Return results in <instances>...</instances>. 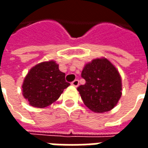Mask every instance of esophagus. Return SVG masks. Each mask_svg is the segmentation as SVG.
<instances>
[{"label": "esophagus", "mask_w": 148, "mask_h": 148, "mask_svg": "<svg viewBox=\"0 0 148 148\" xmlns=\"http://www.w3.org/2000/svg\"><path fill=\"white\" fill-rule=\"evenodd\" d=\"M71 85L74 87H77L78 86V85H79V81L77 80V79H75L74 82H71Z\"/></svg>", "instance_id": "obj_1"}]
</instances>
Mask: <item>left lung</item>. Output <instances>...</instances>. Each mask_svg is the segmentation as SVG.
I'll return each mask as SVG.
<instances>
[{"label":"left lung","mask_w":148,"mask_h":148,"mask_svg":"<svg viewBox=\"0 0 148 148\" xmlns=\"http://www.w3.org/2000/svg\"><path fill=\"white\" fill-rule=\"evenodd\" d=\"M85 85L77 87L84 104L95 112H105L116 106L122 94L121 77L107 58H96L82 72Z\"/></svg>","instance_id":"obj_1"}]
</instances>
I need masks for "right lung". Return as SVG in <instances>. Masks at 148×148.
<instances>
[{"label": "right lung", "instance_id": "1", "mask_svg": "<svg viewBox=\"0 0 148 148\" xmlns=\"http://www.w3.org/2000/svg\"><path fill=\"white\" fill-rule=\"evenodd\" d=\"M70 85L55 61L43 62L27 73L22 86L23 95L30 106L45 108L58 100Z\"/></svg>", "mask_w": 148, "mask_h": 148}]
</instances>
